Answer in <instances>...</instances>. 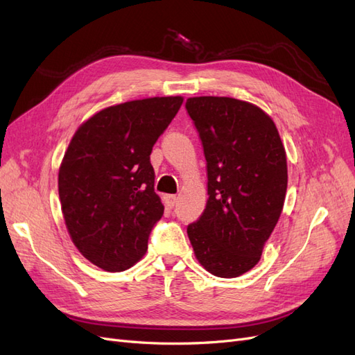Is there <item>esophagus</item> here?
<instances>
[{"label": "esophagus", "mask_w": 355, "mask_h": 355, "mask_svg": "<svg viewBox=\"0 0 355 355\" xmlns=\"http://www.w3.org/2000/svg\"><path fill=\"white\" fill-rule=\"evenodd\" d=\"M164 201H166V206H167V207L173 209V207L176 206V202H178V197H176V196H166V197H164Z\"/></svg>", "instance_id": "obj_1"}]
</instances>
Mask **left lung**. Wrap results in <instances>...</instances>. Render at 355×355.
<instances>
[{
  "label": "left lung",
  "mask_w": 355,
  "mask_h": 355,
  "mask_svg": "<svg viewBox=\"0 0 355 355\" xmlns=\"http://www.w3.org/2000/svg\"><path fill=\"white\" fill-rule=\"evenodd\" d=\"M206 157L209 200L188 225L198 262L222 278L259 262L287 189L286 151L274 121L257 106L201 96L185 103Z\"/></svg>",
  "instance_id": "left-lung-1"
}]
</instances>
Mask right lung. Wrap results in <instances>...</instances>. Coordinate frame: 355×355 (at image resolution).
<instances>
[{
  "instance_id": "1",
  "label": "right lung",
  "mask_w": 355,
  "mask_h": 355,
  "mask_svg": "<svg viewBox=\"0 0 355 355\" xmlns=\"http://www.w3.org/2000/svg\"><path fill=\"white\" fill-rule=\"evenodd\" d=\"M180 96L110 106L85 121L59 170V198L73 244L105 271L133 266L164 213L154 191L153 146L178 114Z\"/></svg>"
}]
</instances>
